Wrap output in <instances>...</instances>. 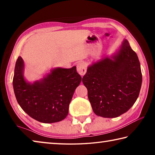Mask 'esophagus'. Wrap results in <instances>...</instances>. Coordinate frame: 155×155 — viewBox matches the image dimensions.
Segmentation results:
<instances>
[{"label":"esophagus","instance_id":"obj_1","mask_svg":"<svg viewBox=\"0 0 155 155\" xmlns=\"http://www.w3.org/2000/svg\"><path fill=\"white\" fill-rule=\"evenodd\" d=\"M87 64L85 61H79L77 64V71L81 76H83L86 72Z\"/></svg>","mask_w":155,"mask_h":155}]
</instances>
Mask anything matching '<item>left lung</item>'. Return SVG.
<instances>
[{
  "mask_svg": "<svg viewBox=\"0 0 155 155\" xmlns=\"http://www.w3.org/2000/svg\"><path fill=\"white\" fill-rule=\"evenodd\" d=\"M88 98L96 115L116 117L135 103L142 75L137 54L125 40L120 51L88 67L83 77Z\"/></svg>",
  "mask_w": 155,
  "mask_h": 155,
  "instance_id": "obj_1",
  "label": "left lung"
}]
</instances>
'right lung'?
<instances>
[{"mask_svg": "<svg viewBox=\"0 0 155 155\" xmlns=\"http://www.w3.org/2000/svg\"><path fill=\"white\" fill-rule=\"evenodd\" d=\"M23 69L24 62L18 57L13 86L21 108L40 122L54 123L65 119L73 94L81 81L76 67L55 68L42 80L33 84L25 81Z\"/></svg>", "mask_w": 155, "mask_h": 155, "instance_id": "1", "label": "right lung"}]
</instances>
